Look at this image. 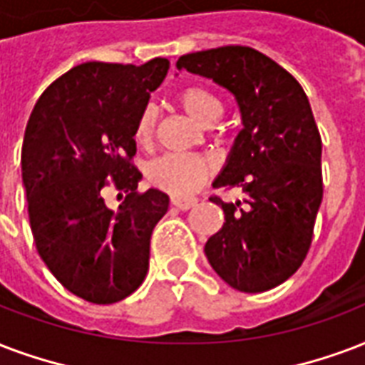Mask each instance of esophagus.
<instances>
[{"label": "esophagus", "instance_id": "1", "mask_svg": "<svg viewBox=\"0 0 365 365\" xmlns=\"http://www.w3.org/2000/svg\"><path fill=\"white\" fill-rule=\"evenodd\" d=\"M199 199H172V205L180 210H189V208L197 207Z\"/></svg>", "mask_w": 365, "mask_h": 365}]
</instances>
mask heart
Returning a JSON list of instances; mask_svg holds the SVG:
<instances>
[{"instance_id": "obj_1", "label": "heart", "mask_w": 365, "mask_h": 365, "mask_svg": "<svg viewBox=\"0 0 365 365\" xmlns=\"http://www.w3.org/2000/svg\"><path fill=\"white\" fill-rule=\"evenodd\" d=\"M176 103L199 124H212L222 115V103L212 91L201 86H187L176 93ZM157 115L151 107L141 110L135 122L133 139L141 149H149L155 141ZM214 163L205 155L168 153L155 158L147 166V182L174 197H187L212 178Z\"/></svg>"}]
</instances>
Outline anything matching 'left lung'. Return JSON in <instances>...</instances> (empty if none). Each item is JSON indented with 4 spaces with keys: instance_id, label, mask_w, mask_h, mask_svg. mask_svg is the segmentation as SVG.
Listing matches in <instances>:
<instances>
[{
    "instance_id": "left-lung-1",
    "label": "left lung",
    "mask_w": 365,
    "mask_h": 365,
    "mask_svg": "<svg viewBox=\"0 0 365 365\" xmlns=\"http://www.w3.org/2000/svg\"><path fill=\"white\" fill-rule=\"evenodd\" d=\"M176 66L232 91L243 120L212 185L247 197H210L226 222L205 245L208 262L243 293L277 287L304 262L324 197L322 138L308 97L291 72L247 46L187 53Z\"/></svg>"
}]
</instances>
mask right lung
<instances>
[{"instance_id":"add662e5","label":"right lung","mask_w":365,"mask_h":365,"mask_svg":"<svg viewBox=\"0 0 365 365\" xmlns=\"http://www.w3.org/2000/svg\"><path fill=\"white\" fill-rule=\"evenodd\" d=\"M170 61L82 63L36 103L22 143L28 218L41 260L59 283L93 304L126 299L149 269L151 235L168 210L158 189L138 193L133 130ZM127 197L116 213L102 193Z\"/></svg>"}]
</instances>
